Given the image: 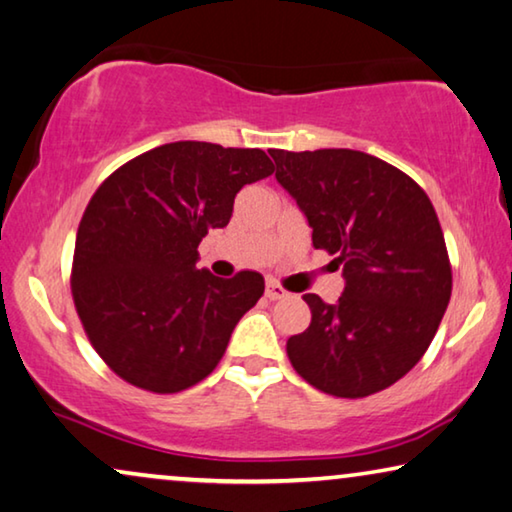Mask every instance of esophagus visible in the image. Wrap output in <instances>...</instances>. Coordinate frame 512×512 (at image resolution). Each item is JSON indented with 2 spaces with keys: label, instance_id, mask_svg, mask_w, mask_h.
<instances>
[{
  "label": "esophagus",
  "instance_id": "1",
  "mask_svg": "<svg viewBox=\"0 0 512 512\" xmlns=\"http://www.w3.org/2000/svg\"><path fill=\"white\" fill-rule=\"evenodd\" d=\"M265 297H267V300H283V297H288V290H283L277 281H267L265 283Z\"/></svg>",
  "mask_w": 512,
  "mask_h": 512
}]
</instances>
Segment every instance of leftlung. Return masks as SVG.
I'll return each instance as SVG.
<instances>
[{
  "label": "left lung",
  "instance_id": "obj_1",
  "mask_svg": "<svg viewBox=\"0 0 512 512\" xmlns=\"http://www.w3.org/2000/svg\"><path fill=\"white\" fill-rule=\"evenodd\" d=\"M277 183L343 265L334 304L306 293L311 325L290 336V364L313 387L364 398L423 357L451 300V265L428 194L380 157L350 148L270 151Z\"/></svg>",
  "mask_w": 512,
  "mask_h": 512
}]
</instances>
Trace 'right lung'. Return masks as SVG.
<instances>
[{"label": "right lung", "mask_w": 512, "mask_h": 512, "mask_svg": "<svg viewBox=\"0 0 512 512\" xmlns=\"http://www.w3.org/2000/svg\"><path fill=\"white\" fill-rule=\"evenodd\" d=\"M272 171L261 148L174 141L123 164L91 196L73 300L91 345L125 382L176 393L215 371L265 281L196 270V249L229 224L235 194Z\"/></svg>", "instance_id": "obj_1"}]
</instances>
